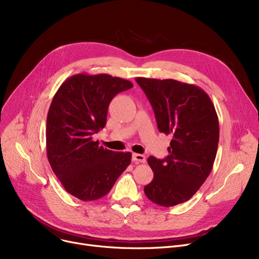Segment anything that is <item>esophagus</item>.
I'll use <instances>...</instances> for the list:
<instances>
[{
	"instance_id": "esophagus-1",
	"label": "esophagus",
	"mask_w": 259,
	"mask_h": 259,
	"mask_svg": "<svg viewBox=\"0 0 259 259\" xmlns=\"http://www.w3.org/2000/svg\"><path fill=\"white\" fill-rule=\"evenodd\" d=\"M132 160L135 162H146V156L143 154H139V153H133Z\"/></svg>"
}]
</instances>
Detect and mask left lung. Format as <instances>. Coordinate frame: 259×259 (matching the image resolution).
<instances>
[{"label":"left lung","instance_id":"8db88e82","mask_svg":"<svg viewBox=\"0 0 259 259\" xmlns=\"http://www.w3.org/2000/svg\"><path fill=\"white\" fill-rule=\"evenodd\" d=\"M150 102L159 132L171 134L169 155L148 157L154 178L146 196L162 207L191 198L209 176L220 141L214 105L201 88L175 79L137 77Z\"/></svg>","mask_w":259,"mask_h":259}]
</instances>
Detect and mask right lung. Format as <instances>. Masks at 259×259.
I'll return each instance as SVG.
<instances>
[{
	"mask_svg": "<svg viewBox=\"0 0 259 259\" xmlns=\"http://www.w3.org/2000/svg\"><path fill=\"white\" fill-rule=\"evenodd\" d=\"M132 87L130 80L109 74L79 73L54 94L47 115V156L66 191L80 200L105 196L130 165V152L108 150L92 135L106 126L112 99Z\"/></svg>",
	"mask_w": 259,
	"mask_h": 259,
	"instance_id": "obj_1",
	"label": "right lung"
}]
</instances>
